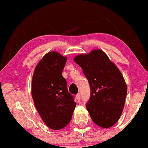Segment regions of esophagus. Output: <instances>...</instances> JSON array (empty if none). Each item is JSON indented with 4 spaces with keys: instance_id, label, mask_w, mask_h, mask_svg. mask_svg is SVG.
<instances>
[{
    "instance_id": "obj_1",
    "label": "esophagus",
    "mask_w": 148,
    "mask_h": 148,
    "mask_svg": "<svg viewBox=\"0 0 148 148\" xmlns=\"http://www.w3.org/2000/svg\"><path fill=\"white\" fill-rule=\"evenodd\" d=\"M76 99H77V102H79V101L80 100V99H81L80 94H78L76 95Z\"/></svg>"
}]
</instances>
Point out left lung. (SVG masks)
I'll list each match as a JSON object with an SVG mask.
<instances>
[{"mask_svg":"<svg viewBox=\"0 0 148 148\" xmlns=\"http://www.w3.org/2000/svg\"><path fill=\"white\" fill-rule=\"evenodd\" d=\"M73 60L90 84L91 96L86 108L93 122L103 128L113 126L120 119L127 96L122 73L100 49L79 54Z\"/></svg>","mask_w":148,"mask_h":148,"instance_id":"8db88e82","label":"left lung"}]
</instances>
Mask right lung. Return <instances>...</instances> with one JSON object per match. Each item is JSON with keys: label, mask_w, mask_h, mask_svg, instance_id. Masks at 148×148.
Returning <instances> with one entry per match:
<instances>
[{"label": "right lung", "mask_w": 148, "mask_h": 148, "mask_svg": "<svg viewBox=\"0 0 148 148\" xmlns=\"http://www.w3.org/2000/svg\"><path fill=\"white\" fill-rule=\"evenodd\" d=\"M66 59L57 52H48L36 65L32 77L34 104L43 122L53 130L69 123L76 106L62 75Z\"/></svg>", "instance_id": "1"}]
</instances>
